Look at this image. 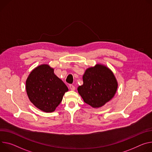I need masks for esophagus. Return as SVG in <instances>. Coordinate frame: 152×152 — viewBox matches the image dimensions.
<instances>
[{
	"mask_svg": "<svg viewBox=\"0 0 152 152\" xmlns=\"http://www.w3.org/2000/svg\"><path fill=\"white\" fill-rule=\"evenodd\" d=\"M69 88H70V90H72V91H74L75 90V87L74 86H73V85H70V86H69Z\"/></svg>",
	"mask_w": 152,
	"mask_h": 152,
	"instance_id": "obj_1",
	"label": "esophagus"
}]
</instances>
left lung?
Returning a JSON list of instances; mask_svg holds the SVG:
<instances>
[{
  "mask_svg": "<svg viewBox=\"0 0 152 152\" xmlns=\"http://www.w3.org/2000/svg\"><path fill=\"white\" fill-rule=\"evenodd\" d=\"M83 85L77 91L84 101L93 108H99L111 100L118 89V81L110 69L98 64L86 69Z\"/></svg>",
  "mask_w": 152,
  "mask_h": 152,
  "instance_id": "left-lung-1",
  "label": "left lung"
}]
</instances>
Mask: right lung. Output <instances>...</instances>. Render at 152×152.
Returning a JSON list of instances; mask_svg holds the SVG:
<instances>
[{
	"mask_svg": "<svg viewBox=\"0 0 152 152\" xmlns=\"http://www.w3.org/2000/svg\"><path fill=\"white\" fill-rule=\"evenodd\" d=\"M26 91L31 102L46 113L53 112L62 100L66 86L48 64L36 66L26 80Z\"/></svg>",
	"mask_w": 152,
	"mask_h": 152,
	"instance_id": "1",
	"label": "right lung"
}]
</instances>
